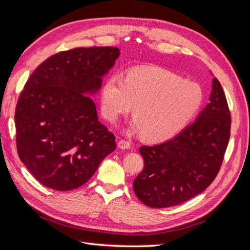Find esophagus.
I'll use <instances>...</instances> for the list:
<instances>
[{
	"label": "esophagus",
	"instance_id": "esophagus-1",
	"mask_svg": "<svg viewBox=\"0 0 250 250\" xmlns=\"http://www.w3.org/2000/svg\"><path fill=\"white\" fill-rule=\"evenodd\" d=\"M118 147H119V149H122V150L129 149L130 148V143L125 141V140H120L119 143H118Z\"/></svg>",
	"mask_w": 250,
	"mask_h": 250
}]
</instances>
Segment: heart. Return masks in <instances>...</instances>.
Here are the masks:
<instances>
[{
	"instance_id": "b5f03b06",
	"label": "heart",
	"mask_w": 250,
	"mask_h": 250,
	"mask_svg": "<svg viewBox=\"0 0 250 250\" xmlns=\"http://www.w3.org/2000/svg\"><path fill=\"white\" fill-rule=\"evenodd\" d=\"M203 103L198 83L157 66L137 67L126 78L112 74L101 90V110L109 122L132 109L131 129L149 142L167 141L190 123Z\"/></svg>"
}]
</instances>
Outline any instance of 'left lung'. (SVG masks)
<instances>
[{
    "mask_svg": "<svg viewBox=\"0 0 250 250\" xmlns=\"http://www.w3.org/2000/svg\"><path fill=\"white\" fill-rule=\"evenodd\" d=\"M230 137V112L220 82L211 81L209 102L194 123L160 145L142 146L145 167L133 191L146 206H177L202 193L221 167Z\"/></svg>",
    "mask_w": 250,
    "mask_h": 250,
    "instance_id": "8db88e82",
    "label": "left lung"
}]
</instances>
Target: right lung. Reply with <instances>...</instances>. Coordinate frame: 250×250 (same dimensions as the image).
<instances>
[{
  "label": "right lung",
  "instance_id": "obj_1",
  "mask_svg": "<svg viewBox=\"0 0 250 250\" xmlns=\"http://www.w3.org/2000/svg\"><path fill=\"white\" fill-rule=\"evenodd\" d=\"M120 55L116 47L59 52L36 67L16 109L21 161L36 180L56 191L84 185L116 149L92 98Z\"/></svg>",
  "mask_w": 250,
  "mask_h": 250
}]
</instances>
